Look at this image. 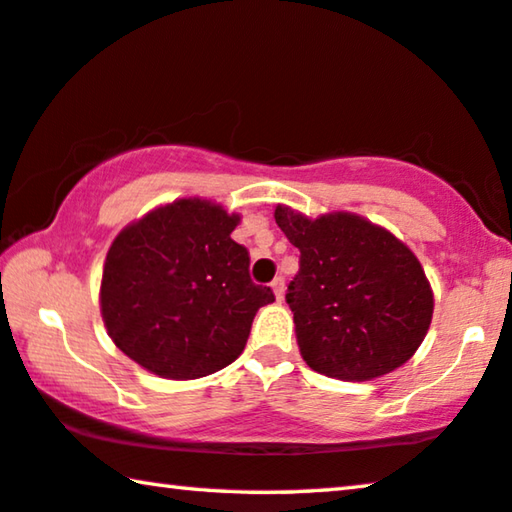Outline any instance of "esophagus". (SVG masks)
<instances>
[{
    "mask_svg": "<svg viewBox=\"0 0 512 512\" xmlns=\"http://www.w3.org/2000/svg\"><path fill=\"white\" fill-rule=\"evenodd\" d=\"M271 289H273V294H276V301H282L285 299V280L282 278H276L271 282Z\"/></svg>",
    "mask_w": 512,
    "mask_h": 512,
    "instance_id": "1",
    "label": "esophagus"
}]
</instances>
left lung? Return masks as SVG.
<instances>
[{
    "label": "left lung",
    "mask_w": 512,
    "mask_h": 512,
    "mask_svg": "<svg viewBox=\"0 0 512 512\" xmlns=\"http://www.w3.org/2000/svg\"><path fill=\"white\" fill-rule=\"evenodd\" d=\"M273 218L301 250L287 303L303 361L342 381H370L407 363L434 310L430 280L407 243L349 211L308 218L278 204Z\"/></svg>",
    "instance_id": "1"
}]
</instances>
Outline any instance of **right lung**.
Masks as SVG:
<instances>
[{"instance_id":"1","label":"right lung","mask_w":512,"mask_h":512,"mask_svg":"<svg viewBox=\"0 0 512 512\" xmlns=\"http://www.w3.org/2000/svg\"><path fill=\"white\" fill-rule=\"evenodd\" d=\"M239 213L181 197L126 225L101 278L103 324L121 352L163 379H200L241 356L257 310L248 250L232 239Z\"/></svg>"}]
</instances>
